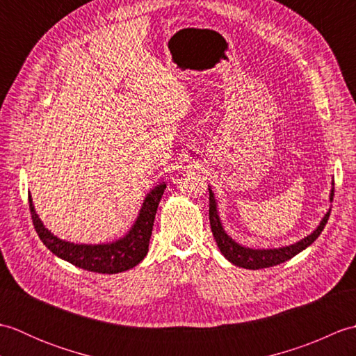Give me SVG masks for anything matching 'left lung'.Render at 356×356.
<instances>
[{"mask_svg": "<svg viewBox=\"0 0 356 356\" xmlns=\"http://www.w3.org/2000/svg\"><path fill=\"white\" fill-rule=\"evenodd\" d=\"M208 190H209V223H211V231H213V236L217 241V246L220 249V252L232 264L245 269L255 270V269L270 268V266H277L280 263L291 260L292 257L300 254L303 249L311 246L314 241L318 238L330 216V209H329L326 216L323 217V220L320 222L318 228H316L312 234H309V236L305 237L303 240L297 241V243L283 246V248H274V249H252V248L238 245L236 240H232L228 234H226V231L222 226L220 217H218L214 193L211 188H208ZM332 200H334V188H332L330 191V202Z\"/></svg>", "mask_w": 356, "mask_h": 356, "instance_id": "left-lung-1", "label": "left lung"}]
</instances>
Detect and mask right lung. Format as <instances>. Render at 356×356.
Listing matches in <instances>:
<instances>
[{"mask_svg": "<svg viewBox=\"0 0 356 356\" xmlns=\"http://www.w3.org/2000/svg\"><path fill=\"white\" fill-rule=\"evenodd\" d=\"M165 188L166 185L161 184L147 194L145 200H143V205L139 211L138 220L134 222L127 236L113 241V243L78 245L58 238L56 236H53L49 229H45V226L36 214L30 195L29 208L38 236H40L42 243L47 246L53 254L58 255L59 259L90 272L118 274V272H124L127 269L134 268L136 264H139L143 260V257L147 255L151 231H153L154 225L156 211L159 207V202H161Z\"/></svg>", "mask_w": 356, "mask_h": 356, "instance_id": "right-lung-1", "label": "right lung"}]
</instances>
